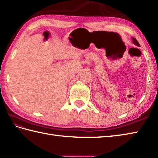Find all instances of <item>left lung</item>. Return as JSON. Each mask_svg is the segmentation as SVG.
Listing matches in <instances>:
<instances>
[{
  "label": "left lung",
  "mask_w": 158,
  "mask_h": 158,
  "mask_svg": "<svg viewBox=\"0 0 158 158\" xmlns=\"http://www.w3.org/2000/svg\"><path fill=\"white\" fill-rule=\"evenodd\" d=\"M133 42H134V44H135V45H137V46H140V44H139V43H138V42L137 41V40H136V39H135V38H133Z\"/></svg>",
  "instance_id": "8db88e82"
}]
</instances>
